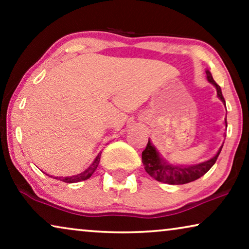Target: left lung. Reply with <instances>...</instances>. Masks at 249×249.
I'll return each mask as SVG.
<instances>
[{
  "label": "left lung",
  "mask_w": 249,
  "mask_h": 249,
  "mask_svg": "<svg viewBox=\"0 0 249 249\" xmlns=\"http://www.w3.org/2000/svg\"><path fill=\"white\" fill-rule=\"evenodd\" d=\"M205 72L209 83H211L214 87H215L217 97L220 98L223 104H226L221 87L214 81L212 73L210 72V70H205ZM224 137H226V136H224ZM222 146H221L219 151H217L216 154L214 155L212 159L207 160L205 162L198 163V164L185 165L170 163L168 160L163 158L161 153H160L158 149H156L155 146L152 144L151 139H148L147 146H146V148L142 153V164L145 166L146 172H147L152 178H154L160 182L169 183V185H185V183L195 181V180L200 178V177H203L211 168H212L214 163L216 162L217 156H219L221 153Z\"/></svg>",
  "instance_id": "1"
}]
</instances>
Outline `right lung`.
<instances>
[{"label": "right lung", "mask_w": 249, "mask_h": 249, "mask_svg": "<svg viewBox=\"0 0 249 249\" xmlns=\"http://www.w3.org/2000/svg\"><path fill=\"white\" fill-rule=\"evenodd\" d=\"M101 154L102 152H100L97 154L96 158L93 161V163L88 166V168L83 171L79 175H76V176H72V177H55V179H59L61 181H64V182H68V183H73V182H79V181H83V180H87L89 179L91 175L95 172V170L97 169L98 166V163H100V160H101Z\"/></svg>", "instance_id": "right-lung-1"}]
</instances>
